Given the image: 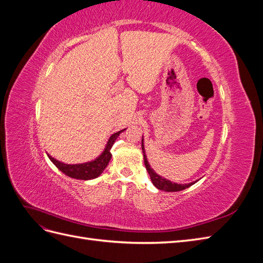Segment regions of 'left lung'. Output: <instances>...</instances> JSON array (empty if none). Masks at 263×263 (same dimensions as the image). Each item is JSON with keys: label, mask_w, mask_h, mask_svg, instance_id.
I'll list each match as a JSON object with an SVG mask.
<instances>
[{"label": "left lung", "mask_w": 263, "mask_h": 263, "mask_svg": "<svg viewBox=\"0 0 263 263\" xmlns=\"http://www.w3.org/2000/svg\"><path fill=\"white\" fill-rule=\"evenodd\" d=\"M141 148H142V153H144V162H145V165H146V169L149 173L150 176V179L151 181H153L154 185L161 190V191H166V192H178V191H182V190H185L187 187H190L191 185H193L194 183L196 182H192V183H189V184H177V183H173V182H170L168 180H165L161 177H159L158 174L150 168V165L147 161V158H146V155H145V149H144V139L141 140Z\"/></svg>", "instance_id": "left-lung-1"}]
</instances>
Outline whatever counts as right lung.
I'll return each instance as SVG.
<instances>
[{"mask_svg": "<svg viewBox=\"0 0 263 263\" xmlns=\"http://www.w3.org/2000/svg\"><path fill=\"white\" fill-rule=\"evenodd\" d=\"M123 130L117 132V133L113 134L112 136H110L105 150L103 151V154L98 159H95L94 161L82 163V164H66V163L59 162L58 160H55V159H53L50 156H48V157H49L50 160L52 161V163L55 166H57V168L61 172L67 174V176L70 177V178L80 179V180L95 179V178H98L107 166V164L110 160V158H112V154H110V148L113 147L116 138L119 136V134H121Z\"/></svg>", "mask_w": 263, "mask_h": 263, "instance_id": "right-lung-1", "label": "right lung"}]
</instances>
